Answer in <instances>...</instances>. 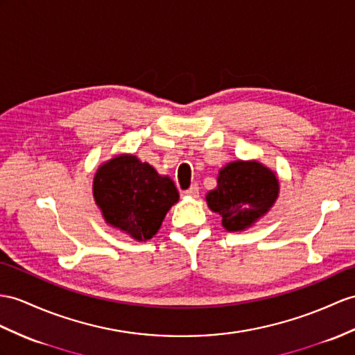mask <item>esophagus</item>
Returning <instances> with one entry per match:
<instances>
[{"mask_svg": "<svg viewBox=\"0 0 355 355\" xmlns=\"http://www.w3.org/2000/svg\"><path fill=\"white\" fill-rule=\"evenodd\" d=\"M185 194L189 196V197H198V185L194 184V185L189 187L187 191H185Z\"/></svg>", "mask_w": 355, "mask_h": 355, "instance_id": "34e87169", "label": "esophagus"}]
</instances>
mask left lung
<instances>
[{
  "mask_svg": "<svg viewBox=\"0 0 355 355\" xmlns=\"http://www.w3.org/2000/svg\"><path fill=\"white\" fill-rule=\"evenodd\" d=\"M279 196V180L259 162H230L220 170L217 188L206 196L207 205L221 215L230 232L243 230L261 218Z\"/></svg>",
  "mask_w": 355,
  "mask_h": 355,
  "instance_id": "1",
  "label": "left lung"
}]
</instances>
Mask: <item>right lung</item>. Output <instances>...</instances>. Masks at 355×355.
<instances>
[{"mask_svg":"<svg viewBox=\"0 0 355 355\" xmlns=\"http://www.w3.org/2000/svg\"><path fill=\"white\" fill-rule=\"evenodd\" d=\"M93 196L112 227L137 241H148L161 227L167 211L179 200L175 184L148 162L120 155L99 167Z\"/></svg>","mask_w":355,"mask_h":355,"instance_id":"1","label":"right lung"}]
</instances>
